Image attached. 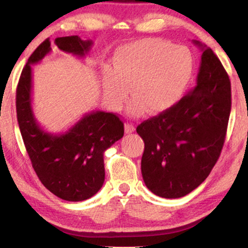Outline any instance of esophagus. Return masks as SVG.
Wrapping results in <instances>:
<instances>
[{
  "label": "esophagus",
  "mask_w": 248,
  "mask_h": 248,
  "mask_svg": "<svg viewBox=\"0 0 248 248\" xmlns=\"http://www.w3.org/2000/svg\"><path fill=\"white\" fill-rule=\"evenodd\" d=\"M124 132L127 134H130V133H134L135 132V127H134L133 124H124Z\"/></svg>",
  "instance_id": "1"
}]
</instances>
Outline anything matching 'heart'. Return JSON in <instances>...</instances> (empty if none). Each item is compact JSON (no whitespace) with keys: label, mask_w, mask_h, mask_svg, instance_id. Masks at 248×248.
Instances as JSON below:
<instances>
[{"label":"heart","mask_w":248,"mask_h":248,"mask_svg":"<svg viewBox=\"0 0 248 248\" xmlns=\"http://www.w3.org/2000/svg\"><path fill=\"white\" fill-rule=\"evenodd\" d=\"M191 72L189 50L162 39L144 38L116 51L113 70L102 73V91L107 104L120 109L129 86L130 114H141L144 108L148 113H160L178 100Z\"/></svg>","instance_id":"heart-1"}]
</instances>
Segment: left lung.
Listing matches in <instances>:
<instances>
[{"instance_id": "obj_1", "label": "left lung", "mask_w": 248, "mask_h": 248, "mask_svg": "<svg viewBox=\"0 0 248 248\" xmlns=\"http://www.w3.org/2000/svg\"><path fill=\"white\" fill-rule=\"evenodd\" d=\"M202 53L196 85L172 107L139 124L141 171L156 196L179 198L201 186L217 163L231 112V82L215 52Z\"/></svg>"}]
</instances>
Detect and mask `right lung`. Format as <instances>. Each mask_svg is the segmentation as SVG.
I'll return each instance as SVG.
<instances>
[{
  "label": "right lung",
  "instance_id": "add662e5",
  "mask_svg": "<svg viewBox=\"0 0 248 248\" xmlns=\"http://www.w3.org/2000/svg\"><path fill=\"white\" fill-rule=\"evenodd\" d=\"M55 44L64 52L85 57L92 41L78 36L59 37ZM51 51L45 39L28 59L16 91V112L19 130L33 169L43 186L57 197L69 202L91 198L105 181L104 153L124 136V122L113 113L93 110L67 132L52 134L37 122L32 110V71Z\"/></svg>",
  "mask_w": 248,
  "mask_h": 248
}]
</instances>
